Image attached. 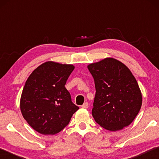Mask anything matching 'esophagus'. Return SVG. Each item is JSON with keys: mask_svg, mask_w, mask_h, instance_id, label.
<instances>
[{"mask_svg": "<svg viewBox=\"0 0 159 159\" xmlns=\"http://www.w3.org/2000/svg\"><path fill=\"white\" fill-rule=\"evenodd\" d=\"M88 107H89V106H88V102H85V103L83 104V105L81 106V107H82V108H83V109H88Z\"/></svg>", "mask_w": 159, "mask_h": 159, "instance_id": "obj_1", "label": "esophagus"}]
</instances>
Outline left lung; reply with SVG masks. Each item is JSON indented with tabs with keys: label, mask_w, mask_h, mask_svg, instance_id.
<instances>
[{
	"label": "left lung",
	"mask_w": 159,
	"mask_h": 159,
	"mask_svg": "<svg viewBox=\"0 0 159 159\" xmlns=\"http://www.w3.org/2000/svg\"><path fill=\"white\" fill-rule=\"evenodd\" d=\"M95 80L92 114L98 124L111 131L121 130L133 121L142 98L138 83L127 66L114 58L90 64Z\"/></svg>",
	"instance_id": "8db88e82"
}]
</instances>
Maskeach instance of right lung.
<instances>
[{
  "mask_svg": "<svg viewBox=\"0 0 159 159\" xmlns=\"http://www.w3.org/2000/svg\"><path fill=\"white\" fill-rule=\"evenodd\" d=\"M74 69L71 64L47 61L37 67L26 80L20 109L26 122L38 133H58L79 109L65 88Z\"/></svg>",
  "mask_w": 159,
  "mask_h": 159,
  "instance_id": "1",
  "label": "right lung"
}]
</instances>
